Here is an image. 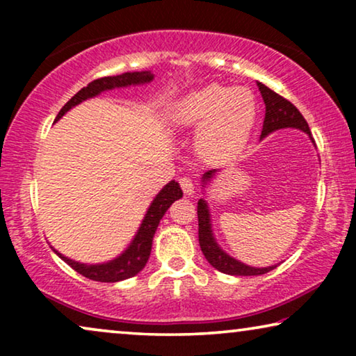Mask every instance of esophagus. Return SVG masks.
<instances>
[{
  "mask_svg": "<svg viewBox=\"0 0 356 356\" xmlns=\"http://www.w3.org/2000/svg\"><path fill=\"white\" fill-rule=\"evenodd\" d=\"M179 186H181L184 196H193V194H194V184L189 178L179 179Z\"/></svg>",
  "mask_w": 356,
  "mask_h": 356,
  "instance_id": "1",
  "label": "esophagus"
}]
</instances>
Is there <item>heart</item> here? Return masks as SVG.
I'll return each mask as SVG.
<instances>
[{"instance_id":"1","label":"heart","mask_w":356,"mask_h":356,"mask_svg":"<svg viewBox=\"0 0 356 356\" xmlns=\"http://www.w3.org/2000/svg\"><path fill=\"white\" fill-rule=\"evenodd\" d=\"M177 128H197L194 147L201 159L217 163L245 149L257 121V100L246 87L212 82L183 95L172 115Z\"/></svg>"}]
</instances>
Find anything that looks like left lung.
<instances>
[{
    "mask_svg": "<svg viewBox=\"0 0 356 356\" xmlns=\"http://www.w3.org/2000/svg\"><path fill=\"white\" fill-rule=\"evenodd\" d=\"M257 87H259V92L262 95V100L266 104V118L264 124H262L261 131V139H264L266 136L274 133V131L285 129V128H295L303 131L311 138L309 126L303 118V115L300 113V110L289 102L284 97L275 94L274 90H270L269 87L262 84V82H257ZM218 170H209L202 175V186L206 188V184L211 181V179L216 177ZM202 188V189H204ZM197 220H199V245H201L202 254L206 256L209 264L216 267L217 270L223 272V274L228 275H262L267 274V272L275 269V266L269 267H251L245 264V262L235 259L230 254H227L225 251L218 246V243L213 236L212 232V222H211V212H209L207 201L201 197L197 201Z\"/></svg>",
    "mask_w": 356,
    "mask_h": 356,
    "instance_id": "left-lung-1",
    "label": "left lung"
}]
</instances>
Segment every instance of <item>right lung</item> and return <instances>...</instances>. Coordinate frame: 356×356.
<instances>
[{
    "mask_svg": "<svg viewBox=\"0 0 356 356\" xmlns=\"http://www.w3.org/2000/svg\"><path fill=\"white\" fill-rule=\"evenodd\" d=\"M152 79L154 74L150 71H134L123 72V74L118 76L100 77V79L92 81L89 86L82 87V89L63 106L55 121H58L63 115L67 113L72 106L79 105L84 100L92 99V97L100 95L102 92L120 89V87L149 84V82H152ZM179 197H183L181 188H179L178 181L172 179V181L167 183L162 189H160V193L154 197V201L150 202L147 212H145V216L143 218V223H140L139 230L136 232L129 246L126 248L120 256H116L115 259H111L108 262H102V264H82V262L72 261L70 257L63 256L61 252H58L55 250V248H53V251H55L66 264H70L76 272H79L81 275H84L90 280L113 284V282L129 279V277L139 274V272L144 269V266L147 264L150 250H152V240L155 232H157L159 223L165 216V212L168 211V207Z\"/></svg>",
    "mask_w": 356,
    "mask_h": 356,
    "instance_id": "add662e5",
    "label": "right lung"
}]
</instances>
